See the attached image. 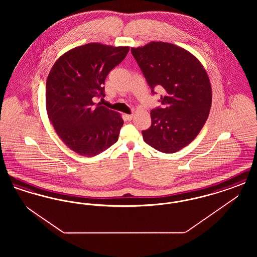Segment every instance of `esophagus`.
Segmentation results:
<instances>
[{
    "label": "esophagus",
    "instance_id": "esophagus-1",
    "mask_svg": "<svg viewBox=\"0 0 257 257\" xmlns=\"http://www.w3.org/2000/svg\"><path fill=\"white\" fill-rule=\"evenodd\" d=\"M125 116H126V118L128 119V120H132V118L134 117V114L132 113V114H125Z\"/></svg>",
    "mask_w": 257,
    "mask_h": 257
}]
</instances>
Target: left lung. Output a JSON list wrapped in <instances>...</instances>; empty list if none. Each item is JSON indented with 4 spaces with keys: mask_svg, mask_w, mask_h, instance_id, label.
I'll return each mask as SVG.
<instances>
[{
    "mask_svg": "<svg viewBox=\"0 0 257 257\" xmlns=\"http://www.w3.org/2000/svg\"><path fill=\"white\" fill-rule=\"evenodd\" d=\"M154 93L164 88L163 108L150 111L151 126L143 131L144 141L164 153H175L195 139L207 120L212 88L202 63L177 45L151 41L131 48Z\"/></svg>",
    "mask_w": 257,
    "mask_h": 257,
    "instance_id": "1",
    "label": "left lung"
}]
</instances>
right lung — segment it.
I'll use <instances>...</instances> for the list:
<instances>
[{
    "label": "right lung",
    "instance_id": "obj_1",
    "mask_svg": "<svg viewBox=\"0 0 257 257\" xmlns=\"http://www.w3.org/2000/svg\"><path fill=\"white\" fill-rule=\"evenodd\" d=\"M128 46L87 43L56 61L46 81V110L61 141L79 155L93 157L115 144L121 114L92 98L104 97L105 79L124 60Z\"/></svg>",
    "mask_w": 257,
    "mask_h": 257
}]
</instances>
